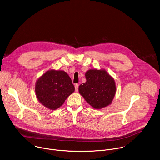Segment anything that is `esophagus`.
Masks as SVG:
<instances>
[{"label": "esophagus", "mask_w": 160, "mask_h": 160, "mask_svg": "<svg viewBox=\"0 0 160 160\" xmlns=\"http://www.w3.org/2000/svg\"><path fill=\"white\" fill-rule=\"evenodd\" d=\"M78 88H79V84H75V90H76V92H78Z\"/></svg>", "instance_id": "esophagus-1"}]
</instances>
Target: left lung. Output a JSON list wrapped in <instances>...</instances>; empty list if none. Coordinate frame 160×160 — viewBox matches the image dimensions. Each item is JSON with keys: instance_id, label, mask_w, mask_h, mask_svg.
<instances>
[{"instance_id": "8db88e82", "label": "left lung", "mask_w": 160, "mask_h": 160, "mask_svg": "<svg viewBox=\"0 0 160 160\" xmlns=\"http://www.w3.org/2000/svg\"><path fill=\"white\" fill-rule=\"evenodd\" d=\"M86 81L79 86V92L94 108L101 109L110 105L116 92L113 78L104 69H90Z\"/></svg>"}]
</instances>
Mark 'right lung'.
Listing matches in <instances>:
<instances>
[{
	"label": "right lung",
	"instance_id": "add662e5",
	"mask_svg": "<svg viewBox=\"0 0 160 160\" xmlns=\"http://www.w3.org/2000/svg\"><path fill=\"white\" fill-rule=\"evenodd\" d=\"M74 90L71 79L63 71H48L37 81L35 84L38 100L50 110L61 107Z\"/></svg>",
	"mask_w": 160,
	"mask_h": 160
}]
</instances>
